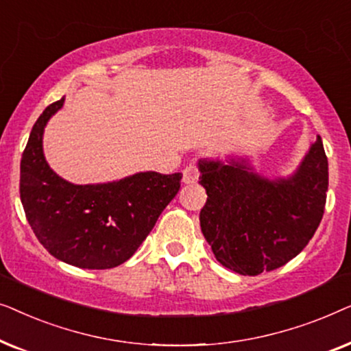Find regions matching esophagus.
Instances as JSON below:
<instances>
[{
    "label": "esophagus",
    "instance_id": "obj_1",
    "mask_svg": "<svg viewBox=\"0 0 351 351\" xmlns=\"http://www.w3.org/2000/svg\"><path fill=\"white\" fill-rule=\"evenodd\" d=\"M199 177V169H198V165H196L195 161H191L190 165L185 166L184 169V177H182V180L185 182V184H195L196 180H198Z\"/></svg>",
    "mask_w": 351,
    "mask_h": 351
}]
</instances>
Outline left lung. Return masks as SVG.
Returning a JSON list of instances; mask_svg holds the SVG:
<instances>
[{
  "instance_id": "left-lung-1",
  "label": "left lung",
  "mask_w": 351,
  "mask_h": 351,
  "mask_svg": "<svg viewBox=\"0 0 351 351\" xmlns=\"http://www.w3.org/2000/svg\"><path fill=\"white\" fill-rule=\"evenodd\" d=\"M208 201L201 232L223 267L256 276L286 265L318 228L329 185L328 156L316 136L308 155L289 179L268 180L246 161H199Z\"/></svg>"
}]
</instances>
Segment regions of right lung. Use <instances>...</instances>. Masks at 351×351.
I'll return each instance as SVG.
<instances>
[{
	"mask_svg": "<svg viewBox=\"0 0 351 351\" xmlns=\"http://www.w3.org/2000/svg\"><path fill=\"white\" fill-rule=\"evenodd\" d=\"M51 104L33 126L21 161V199L38 241L59 261L107 270L132 257L180 190L182 174L138 172L99 185H73L43 155V132L64 105Z\"/></svg>",
	"mask_w": 351,
	"mask_h": 351,
	"instance_id": "1",
	"label": "right lung"
}]
</instances>
